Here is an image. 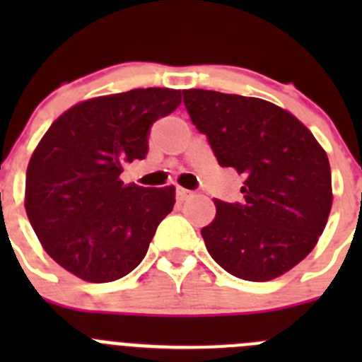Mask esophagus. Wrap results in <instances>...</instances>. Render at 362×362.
I'll return each instance as SVG.
<instances>
[{"label":"esophagus","mask_w":362,"mask_h":362,"mask_svg":"<svg viewBox=\"0 0 362 362\" xmlns=\"http://www.w3.org/2000/svg\"><path fill=\"white\" fill-rule=\"evenodd\" d=\"M192 196H194V192L187 190V188H183V187H177V199L179 201H187L188 197H192Z\"/></svg>","instance_id":"34e87169"}]
</instances>
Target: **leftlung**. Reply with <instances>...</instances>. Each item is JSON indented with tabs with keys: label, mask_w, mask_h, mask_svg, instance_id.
<instances>
[{
	"label": "left lung",
	"mask_w": 362,
	"mask_h": 362,
	"mask_svg": "<svg viewBox=\"0 0 362 362\" xmlns=\"http://www.w3.org/2000/svg\"><path fill=\"white\" fill-rule=\"evenodd\" d=\"M183 101L219 165L245 177L243 203L214 201L216 217L201 230L206 250L239 279L283 276L313 250L330 216L325 148L293 114L264 99L190 88Z\"/></svg>",
	"instance_id": "left-lung-1"
}]
</instances>
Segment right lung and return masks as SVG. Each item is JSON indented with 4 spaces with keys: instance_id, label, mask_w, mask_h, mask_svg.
<instances>
[{
    "instance_id": "1",
    "label": "right lung",
    "mask_w": 362,
    "mask_h": 362,
    "mask_svg": "<svg viewBox=\"0 0 362 362\" xmlns=\"http://www.w3.org/2000/svg\"><path fill=\"white\" fill-rule=\"evenodd\" d=\"M181 90L134 88L74 105L32 152L25 210L45 252L88 283H110L145 257L172 212L175 187L123 185L124 163L145 159L152 123L175 110Z\"/></svg>"
}]
</instances>
